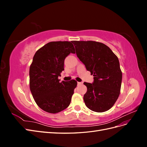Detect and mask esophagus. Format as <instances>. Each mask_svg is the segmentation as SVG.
I'll return each instance as SVG.
<instances>
[{
  "instance_id": "34e87169",
  "label": "esophagus",
  "mask_w": 147,
  "mask_h": 147,
  "mask_svg": "<svg viewBox=\"0 0 147 147\" xmlns=\"http://www.w3.org/2000/svg\"><path fill=\"white\" fill-rule=\"evenodd\" d=\"M77 84H78V85H81V84H83V83L82 82H77Z\"/></svg>"
}]
</instances>
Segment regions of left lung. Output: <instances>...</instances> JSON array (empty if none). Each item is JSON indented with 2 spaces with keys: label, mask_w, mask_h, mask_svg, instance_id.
Masks as SVG:
<instances>
[{
  "label": "left lung",
  "mask_w": 147,
  "mask_h": 147,
  "mask_svg": "<svg viewBox=\"0 0 147 147\" xmlns=\"http://www.w3.org/2000/svg\"><path fill=\"white\" fill-rule=\"evenodd\" d=\"M77 57L94 76L92 83L84 82L87 91L83 96L87 107L104 112L118 99L122 82L119 60L105 44L94 41H73Z\"/></svg>",
  "instance_id": "8db88e82"
}]
</instances>
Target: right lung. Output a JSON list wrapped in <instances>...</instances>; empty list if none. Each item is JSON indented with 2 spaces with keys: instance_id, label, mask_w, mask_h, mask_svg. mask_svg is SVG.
Returning a JSON list of instances; mask_svg holds the SVG:
<instances>
[{
  "instance_id": "1",
  "label": "right lung",
  "mask_w": 147,
  "mask_h": 147,
  "mask_svg": "<svg viewBox=\"0 0 147 147\" xmlns=\"http://www.w3.org/2000/svg\"><path fill=\"white\" fill-rule=\"evenodd\" d=\"M72 42H51L40 48L34 56L29 69V86L33 98L43 110L56 113L67 108L74 89L75 80L59 82L64 60L75 53Z\"/></svg>"
}]
</instances>
